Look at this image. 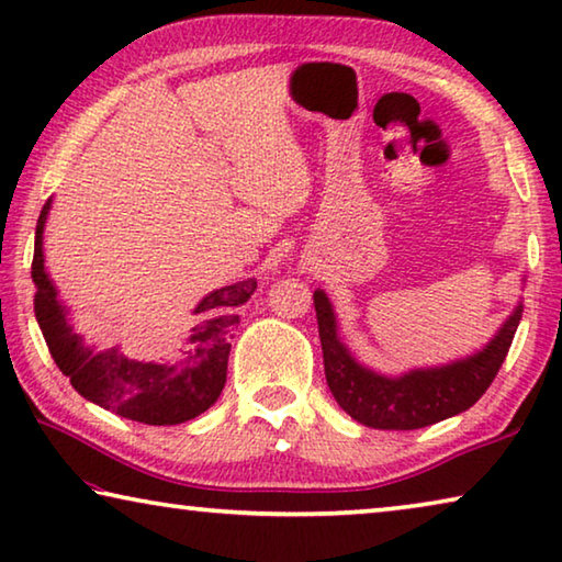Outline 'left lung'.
<instances>
[{"label":"left lung","mask_w":562,"mask_h":562,"mask_svg":"<svg viewBox=\"0 0 562 562\" xmlns=\"http://www.w3.org/2000/svg\"><path fill=\"white\" fill-rule=\"evenodd\" d=\"M313 300L325 379L338 406L358 424L396 431L422 429L474 406L495 381L499 366L505 363L522 317V305H517L480 353L439 368H416L391 379L358 363L342 346L328 295L315 290Z\"/></svg>","instance_id":"8db88e82"}]
</instances>
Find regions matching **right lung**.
<instances>
[{
	"label": "right lung",
	"mask_w": 562,
	"mask_h": 562,
	"mask_svg": "<svg viewBox=\"0 0 562 562\" xmlns=\"http://www.w3.org/2000/svg\"><path fill=\"white\" fill-rule=\"evenodd\" d=\"M49 201L42 206L32 257L35 282V317L55 363L70 379L82 398L108 408L131 422L150 426H173L204 414L227 383V361L234 330L239 325V307L252 297L257 280H241L209 292L194 307L196 323L187 340V350L173 363L133 361L121 348L95 350L82 342L67 323V307L57 300V290L45 272L42 232Z\"/></svg>",
	"instance_id": "obj_1"
}]
</instances>
